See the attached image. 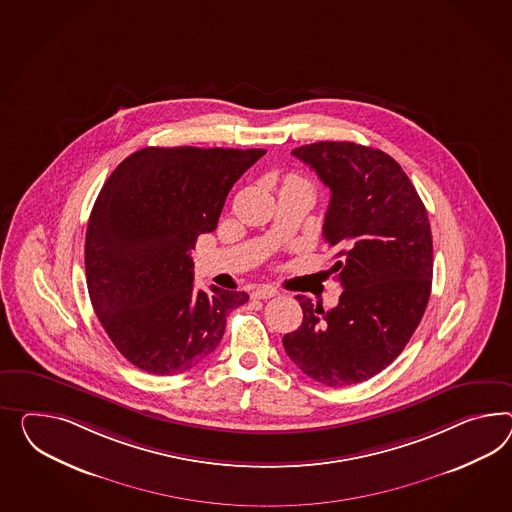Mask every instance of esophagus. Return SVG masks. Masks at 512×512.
I'll list each match as a JSON object with an SVG mask.
<instances>
[{
  "label": "esophagus",
  "instance_id": "34e87169",
  "mask_svg": "<svg viewBox=\"0 0 512 512\" xmlns=\"http://www.w3.org/2000/svg\"><path fill=\"white\" fill-rule=\"evenodd\" d=\"M278 295V291L275 288H271V286H262V288H256L252 291V297L254 299H271V297H276Z\"/></svg>",
  "mask_w": 512,
  "mask_h": 512
}]
</instances>
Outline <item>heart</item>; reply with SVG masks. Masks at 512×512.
I'll list each match as a JSON object with an SVG mask.
<instances>
[{
  "label": "heart",
  "instance_id": "heart-1",
  "mask_svg": "<svg viewBox=\"0 0 512 512\" xmlns=\"http://www.w3.org/2000/svg\"><path fill=\"white\" fill-rule=\"evenodd\" d=\"M295 182H301V180H295Z\"/></svg>",
  "mask_w": 512,
  "mask_h": 512
}]
</instances>
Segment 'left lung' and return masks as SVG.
Here are the masks:
<instances>
[{
	"mask_svg": "<svg viewBox=\"0 0 512 512\" xmlns=\"http://www.w3.org/2000/svg\"><path fill=\"white\" fill-rule=\"evenodd\" d=\"M330 189L323 236L340 302L325 312L297 295L302 325L282 338L304 375L351 386L390 366L425 314L433 284L427 210L401 165L377 148L321 141L291 152Z\"/></svg>",
	"mask_w": 512,
	"mask_h": 512,
	"instance_id": "obj_1",
	"label": "left lung"
}]
</instances>
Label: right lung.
Returning <instances> with one entry per match:
<instances>
[{
    "label": "right lung",
    "mask_w": 512,
    "mask_h": 512,
    "mask_svg": "<svg viewBox=\"0 0 512 512\" xmlns=\"http://www.w3.org/2000/svg\"><path fill=\"white\" fill-rule=\"evenodd\" d=\"M265 150L148 146L124 159L94 202L85 236L92 308L133 366L176 375L223 340L245 291L195 288L197 237L217 228L232 185Z\"/></svg>",
    "instance_id": "right-lung-1"
}]
</instances>
